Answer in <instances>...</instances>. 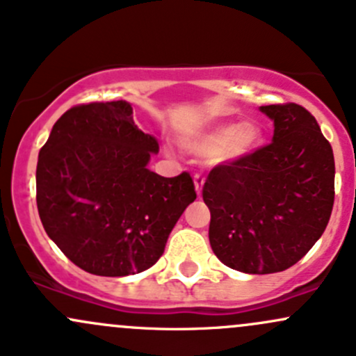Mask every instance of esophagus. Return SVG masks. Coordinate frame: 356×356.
Here are the masks:
<instances>
[{
	"label": "esophagus",
	"mask_w": 356,
	"mask_h": 356,
	"mask_svg": "<svg viewBox=\"0 0 356 356\" xmlns=\"http://www.w3.org/2000/svg\"><path fill=\"white\" fill-rule=\"evenodd\" d=\"M193 181H195L196 193H198V196H200L201 195V189H203V184H204V177H203V175H200V174H195Z\"/></svg>",
	"instance_id": "esophagus-1"
}]
</instances>
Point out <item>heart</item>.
<instances>
[{
	"instance_id": "1",
	"label": "heart",
	"mask_w": 356,
	"mask_h": 356,
	"mask_svg": "<svg viewBox=\"0 0 356 356\" xmlns=\"http://www.w3.org/2000/svg\"><path fill=\"white\" fill-rule=\"evenodd\" d=\"M260 127L253 122L222 124L184 141V148L198 156H211L217 163H232L245 158L258 146Z\"/></svg>"
}]
</instances>
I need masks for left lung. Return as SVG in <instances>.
Here are the masks:
<instances>
[{"instance_id": "obj_1", "label": "left lung", "mask_w": 356, "mask_h": 356, "mask_svg": "<svg viewBox=\"0 0 356 356\" xmlns=\"http://www.w3.org/2000/svg\"><path fill=\"white\" fill-rule=\"evenodd\" d=\"M274 120L267 146L208 174V238L218 260L245 274L289 268L324 234L334 204V155L296 103L260 106Z\"/></svg>"}]
</instances>
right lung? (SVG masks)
I'll use <instances>...</instances> for the list:
<instances>
[{"instance_id":"right-lung-1","label":"right lung","mask_w":356,"mask_h":356,"mask_svg":"<svg viewBox=\"0 0 356 356\" xmlns=\"http://www.w3.org/2000/svg\"><path fill=\"white\" fill-rule=\"evenodd\" d=\"M153 136L127 102L79 105L53 125L39 152L35 200L46 234L82 270L138 274L163 254L168 234L196 200L188 172L149 170Z\"/></svg>"}]
</instances>
